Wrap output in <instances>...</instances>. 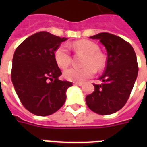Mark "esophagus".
Returning a JSON list of instances; mask_svg holds the SVG:
<instances>
[{
  "mask_svg": "<svg viewBox=\"0 0 147 147\" xmlns=\"http://www.w3.org/2000/svg\"><path fill=\"white\" fill-rule=\"evenodd\" d=\"M74 85H75V86H80L83 85V83H76V82H75V83H74Z\"/></svg>",
  "mask_w": 147,
  "mask_h": 147,
  "instance_id": "34e87169",
  "label": "esophagus"
}]
</instances>
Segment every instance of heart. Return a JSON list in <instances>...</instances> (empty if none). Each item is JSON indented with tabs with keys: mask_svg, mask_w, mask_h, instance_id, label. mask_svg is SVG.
<instances>
[{
	"mask_svg": "<svg viewBox=\"0 0 147 147\" xmlns=\"http://www.w3.org/2000/svg\"><path fill=\"white\" fill-rule=\"evenodd\" d=\"M76 53L86 55L81 68L71 67L64 71V77L67 80L82 83L91 78L95 74L96 70L102 71L106 66L107 59L104 53L98 51V45L89 40H80L73 42L71 45ZM56 63L61 68H66L70 65L71 57L70 52L65 45H61L54 53Z\"/></svg>",
	"mask_w": 147,
	"mask_h": 147,
	"instance_id": "obj_1",
	"label": "heart"
}]
</instances>
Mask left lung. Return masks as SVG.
Wrapping results in <instances>:
<instances>
[{"label": "left lung", "instance_id": "obj_1", "mask_svg": "<svg viewBox=\"0 0 147 147\" xmlns=\"http://www.w3.org/2000/svg\"><path fill=\"white\" fill-rule=\"evenodd\" d=\"M90 38L105 45L107 63L99 78L102 83H94V90L86 97V105L96 113L109 115L123 108L129 98L138 76L137 58L131 45L117 35L103 32Z\"/></svg>", "mask_w": 147, "mask_h": 147}]
</instances>
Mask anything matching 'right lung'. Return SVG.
<instances>
[{
  "label": "right lung",
  "instance_id": "add662e5",
  "mask_svg": "<svg viewBox=\"0 0 147 147\" xmlns=\"http://www.w3.org/2000/svg\"><path fill=\"white\" fill-rule=\"evenodd\" d=\"M65 38L46 31L34 34L18 46L13 55L11 78L21 103L31 113L45 117L56 113L66 100L71 82L58 79L61 71L54 58Z\"/></svg>",
  "mask_w": 147,
  "mask_h": 147
}]
</instances>
